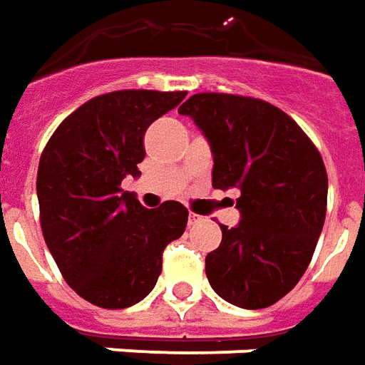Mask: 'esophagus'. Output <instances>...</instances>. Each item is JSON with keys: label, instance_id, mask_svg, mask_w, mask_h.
<instances>
[{"label": "esophagus", "instance_id": "34e87169", "mask_svg": "<svg viewBox=\"0 0 365 365\" xmlns=\"http://www.w3.org/2000/svg\"><path fill=\"white\" fill-rule=\"evenodd\" d=\"M200 220H202V216L195 215V212H190V215H188V225H197V222H200Z\"/></svg>", "mask_w": 365, "mask_h": 365}]
</instances>
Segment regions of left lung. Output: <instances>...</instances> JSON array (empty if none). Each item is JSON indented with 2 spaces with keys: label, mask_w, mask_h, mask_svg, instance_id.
<instances>
[{
  "label": "left lung",
  "mask_w": 365,
  "mask_h": 365,
  "mask_svg": "<svg viewBox=\"0 0 365 365\" xmlns=\"http://www.w3.org/2000/svg\"><path fill=\"white\" fill-rule=\"evenodd\" d=\"M207 137L212 187L240 192V222L220 225L207 278L222 300L245 310L276 304L306 272L320 238L328 175L296 120L270 103L198 93L178 107Z\"/></svg>",
  "instance_id": "8db88e82"
}]
</instances>
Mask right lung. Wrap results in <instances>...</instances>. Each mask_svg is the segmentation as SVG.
<instances>
[{
	"instance_id": "add662e5",
	"label": "right lung",
	"mask_w": 365,
	"mask_h": 365,
	"mask_svg": "<svg viewBox=\"0 0 365 365\" xmlns=\"http://www.w3.org/2000/svg\"><path fill=\"white\" fill-rule=\"evenodd\" d=\"M185 91H115L73 110L39 158L41 230L65 282L99 308H129L149 296L163 250L182 236L188 210L177 200L145 208L120 188L140 177L143 137Z\"/></svg>"
}]
</instances>
